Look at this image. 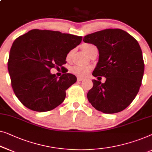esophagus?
I'll return each instance as SVG.
<instances>
[{
	"label": "esophagus",
	"mask_w": 152,
	"mask_h": 152,
	"mask_svg": "<svg viewBox=\"0 0 152 152\" xmlns=\"http://www.w3.org/2000/svg\"><path fill=\"white\" fill-rule=\"evenodd\" d=\"M83 79L81 78V77H77V81H83Z\"/></svg>",
	"instance_id": "34e87169"
}]
</instances>
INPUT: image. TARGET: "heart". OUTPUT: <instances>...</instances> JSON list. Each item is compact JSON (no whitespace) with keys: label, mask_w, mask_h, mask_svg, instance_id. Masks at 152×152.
<instances>
[{"label":"heart","mask_w":152,"mask_h":152,"mask_svg":"<svg viewBox=\"0 0 152 152\" xmlns=\"http://www.w3.org/2000/svg\"><path fill=\"white\" fill-rule=\"evenodd\" d=\"M81 49L85 53H86L89 57H91L95 51H97V48L92 44L84 43L81 46ZM72 55V50H70L66 56V60H69L71 58ZM91 67L88 66H74L71 68L70 71L75 75L79 77H85L87 76L91 71Z\"/></svg>","instance_id":"1"}]
</instances>
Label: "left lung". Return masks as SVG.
<instances>
[{
  "mask_svg": "<svg viewBox=\"0 0 152 152\" xmlns=\"http://www.w3.org/2000/svg\"><path fill=\"white\" fill-rule=\"evenodd\" d=\"M83 42L95 45L99 61L92 72L97 79L105 76L103 84L93 80L87 94L96 110L105 114L124 110L139 91L144 73L142 50L137 40L120 28H107L84 36Z\"/></svg>",
  "mask_w": 152,
  "mask_h": 152,
  "instance_id": "8db88e82",
  "label": "left lung"
}]
</instances>
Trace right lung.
Here are the masks:
<instances>
[{"mask_svg": "<svg viewBox=\"0 0 152 152\" xmlns=\"http://www.w3.org/2000/svg\"><path fill=\"white\" fill-rule=\"evenodd\" d=\"M81 40V36L39 29L31 30L15 39L8 71L14 93L25 107L47 112L64 102L66 91L76 82L77 77L64 72L58 79L50 70L66 63L68 53Z\"/></svg>", "mask_w": 152, "mask_h": 152, "instance_id": "right-lung-1", "label": "right lung"}]
</instances>
